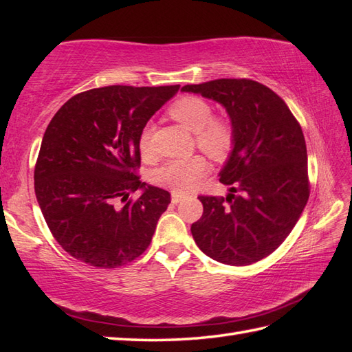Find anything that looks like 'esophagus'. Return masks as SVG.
Returning a JSON list of instances; mask_svg holds the SVG:
<instances>
[{"mask_svg":"<svg viewBox=\"0 0 352 352\" xmlns=\"http://www.w3.org/2000/svg\"><path fill=\"white\" fill-rule=\"evenodd\" d=\"M170 199H172V203H174V204H178V203H182V201L184 199V195H182V193L174 192V193H172Z\"/></svg>","mask_w":352,"mask_h":352,"instance_id":"esophagus-1","label":"esophagus"}]
</instances>
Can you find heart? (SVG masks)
Here are the masks:
<instances>
[{"label": "heart", "instance_id": "b5f03b06", "mask_svg": "<svg viewBox=\"0 0 352 352\" xmlns=\"http://www.w3.org/2000/svg\"><path fill=\"white\" fill-rule=\"evenodd\" d=\"M170 115L186 129L195 133L198 146L216 159L226 157L233 146L234 134L230 122L223 118H212V106L204 98L195 95L183 96L172 104ZM153 125L146 124L140 131L139 149L144 157L153 155ZM208 169L203 155L170 160L154 172V182L175 192H189Z\"/></svg>", "mask_w": 352, "mask_h": 352}]
</instances>
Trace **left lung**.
<instances>
[{
	"label": "left lung",
	"instance_id": "obj_1",
	"mask_svg": "<svg viewBox=\"0 0 352 352\" xmlns=\"http://www.w3.org/2000/svg\"><path fill=\"white\" fill-rule=\"evenodd\" d=\"M182 91L219 102L234 134L219 172L230 193L198 197L204 212L192 223V236L219 263H256L284 242L307 204V148L301 126L278 95L254 80L221 78Z\"/></svg>",
	"mask_w": 352,
	"mask_h": 352
}]
</instances>
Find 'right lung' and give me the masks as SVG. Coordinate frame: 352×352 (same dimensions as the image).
<instances>
[{
	"instance_id": "right-lung-1",
	"label": "right lung",
	"mask_w": 352,
	"mask_h": 352,
	"mask_svg": "<svg viewBox=\"0 0 352 352\" xmlns=\"http://www.w3.org/2000/svg\"><path fill=\"white\" fill-rule=\"evenodd\" d=\"M178 89H91L72 96L51 119L36 162L34 192L52 236L74 258L118 267L151 243L170 195L136 175L139 136ZM138 190L141 197L129 200Z\"/></svg>"
}]
</instances>
